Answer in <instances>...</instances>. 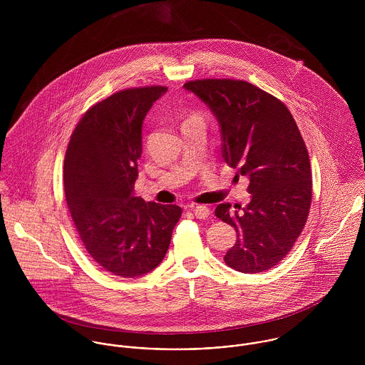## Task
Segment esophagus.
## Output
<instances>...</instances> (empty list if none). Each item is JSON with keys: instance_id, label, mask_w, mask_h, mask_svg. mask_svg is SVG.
Masks as SVG:
<instances>
[{"instance_id": "obj_1", "label": "esophagus", "mask_w": 365, "mask_h": 365, "mask_svg": "<svg viewBox=\"0 0 365 365\" xmlns=\"http://www.w3.org/2000/svg\"><path fill=\"white\" fill-rule=\"evenodd\" d=\"M192 210L198 219H207L210 216V209L207 205H197L192 208Z\"/></svg>"}]
</instances>
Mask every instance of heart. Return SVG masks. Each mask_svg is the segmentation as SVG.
<instances>
[{
	"label": "heart",
	"mask_w": 365,
	"mask_h": 365,
	"mask_svg": "<svg viewBox=\"0 0 365 365\" xmlns=\"http://www.w3.org/2000/svg\"><path fill=\"white\" fill-rule=\"evenodd\" d=\"M192 118H194V116H192ZM190 119H191V118H190Z\"/></svg>",
	"instance_id": "obj_1"
}]
</instances>
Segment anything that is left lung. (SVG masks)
Segmentation results:
<instances>
[{
	"label": "left lung",
	"instance_id": "8db88e82",
	"mask_svg": "<svg viewBox=\"0 0 365 365\" xmlns=\"http://www.w3.org/2000/svg\"><path fill=\"white\" fill-rule=\"evenodd\" d=\"M184 88L216 116L226 164L250 180L247 207L215 209L237 232L223 261L245 274L269 269L294 247L312 202L311 163L298 125L282 101L243 80L202 78Z\"/></svg>",
	"mask_w": 365,
	"mask_h": 365
}]
</instances>
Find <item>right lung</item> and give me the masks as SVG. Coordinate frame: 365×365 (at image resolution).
Masks as SVG:
<instances>
[{
    "instance_id": "right-lung-1",
    "label": "right lung",
    "mask_w": 365,
    "mask_h": 365,
    "mask_svg": "<svg viewBox=\"0 0 365 365\" xmlns=\"http://www.w3.org/2000/svg\"><path fill=\"white\" fill-rule=\"evenodd\" d=\"M167 87L128 88L93 105L64 157V194L83 246L105 271L133 278L163 261L182 209L133 195L142 125Z\"/></svg>"
}]
</instances>
